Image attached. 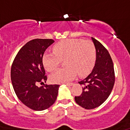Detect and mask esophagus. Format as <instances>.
I'll list each match as a JSON object with an SVG mask.
<instances>
[{
    "label": "esophagus",
    "mask_w": 130,
    "mask_h": 130,
    "mask_svg": "<svg viewBox=\"0 0 130 130\" xmlns=\"http://www.w3.org/2000/svg\"><path fill=\"white\" fill-rule=\"evenodd\" d=\"M66 85L67 86H72L73 85V83H66Z\"/></svg>",
    "instance_id": "1"
}]
</instances>
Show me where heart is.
<instances>
[{
  "label": "heart",
  "mask_w": 130,
  "mask_h": 130,
  "mask_svg": "<svg viewBox=\"0 0 130 130\" xmlns=\"http://www.w3.org/2000/svg\"><path fill=\"white\" fill-rule=\"evenodd\" d=\"M96 47L90 40L68 39L55 45L53 52H47L42 57V62L47 71L52 72L64 60L63 68L59 69L50 76V81L55 83H66L76 76L87 75L94 66Z\"/></svg>",
  "instance_id": "obj_1"
}]
</instances>
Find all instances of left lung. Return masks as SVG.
I'll return each mask as SVG.
<instances>
[{"label": "left lung", "instance_id": "obj_1", "mask_svg": "<svg viewBox=\"0 0 130 130\" xmlns=\"http://www.w3.org/2000/svg\"><path fill=\"white\" fill-rule=\"evenodd\" d=\"M96 51L95 66L91 73L79 81L83 85L80 96H75V102L86 109H92L102 105L108 98L115 81L112 58L106 48L92 38Z\"/></svg>", "mask_w": 130, "mask_h": 130}]
</instances>
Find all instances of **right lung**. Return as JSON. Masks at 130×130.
Returning a JSON list of instances; mask_svg holds the SVG:
<instances>
[{
    "label": "right lung",
    "mask_w": 130,
    "mask_h": 130,
    "mask_svg": "<svg viewBox=\"0 0 130 130\" xmlns=\"http://www.w3.org/2000/svg\"><path fill=\"white\" fill-rule=\"evenodd\" d=\"M53 42L52 39H34L21 47L15 57L11 68V80L19 100L34 111L50 107L57 99L59 85H43L46 82L42 57L47 48Z\"/></svg>",
    "instance_id": "right-lung-1"
}]
</instances>
